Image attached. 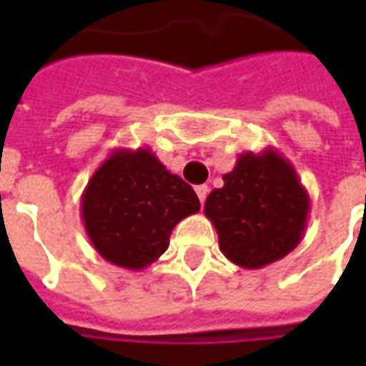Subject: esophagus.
Returning <instances> with one entry per match:
<instances>
[{
  "label": "esophagus",
  "mask_w": 366,
  "mask_h": 366,
  "mask_svg": "<svg viewBox=\"0 0 366 366\" xmlns=\"http://www.w3.org/2000/svg\"><path fill=\"white\" fill-rule=\"evenodd\" d=\"M195 194H197V197H199L201 203H205L207 194H209V186H205V184H201V186H195Z\"/></svg>",
  "instance_id": "esophagus-1"
}]
</instances>
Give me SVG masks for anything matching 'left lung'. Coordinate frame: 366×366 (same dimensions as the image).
Returning a JSON list of instances; mask_svg holds the SVG:
<instances>
[{
    "label": "left lung",
    "mask_w": 366,
    "mask_h": 366,
    "mask_svg": "<svg viewBox=\"0 0 366 366\" xmlns=\"http://www.w3.org/2000/svg\"><path fill=\"white\" fill-rule=\"evenodd\" d=\"M205 217L229 262L260 269L298 247L307 228L310 194L277 149L244 152L224 174L222 188L209 194Z\"/></svg>",
    "instance_id": "1"
}]
</instances>
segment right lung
<instances>
[{"label":"right lung","instance_id":"add662e5","mask_svg":"<svg viewBox=\"0 0 366 366\" xmlns=\"http://www.w3.org/2000/svg\"><path fill=\"white\" fill-rule=\"evenodd\" d=\"M194 188L149 148H116L81 194L89 241L106 262L140 272L169 247L180 220L199 211Z\"/></svg>","mask_w":366,"mask_h":366}]
</instances>
